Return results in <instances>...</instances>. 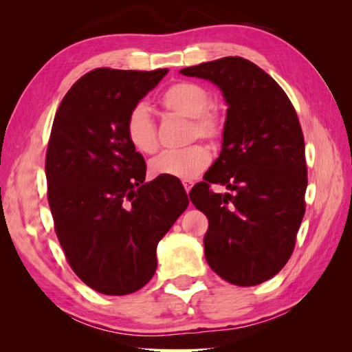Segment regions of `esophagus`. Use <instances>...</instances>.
Returning a JSON list of instances; mask_svg holds the SVG:
<instances>
[{
  "instance_id": "obj_1",
  "label": "esophagus",
  "mask_w": 352,
  "mask_h": 352,
  "mask_svg": "<svg viewBox=\"0 0 352 352\" xmlns=\"http://www.w3.org/2000/svg\"><path fill=\"white\" fill-rule=\"evenodd\" d=\"M183 186H184V189H186V192H189L190 188L194 186V182L192 180H184L183 182Z\"/></svg>"
}]
</instances>
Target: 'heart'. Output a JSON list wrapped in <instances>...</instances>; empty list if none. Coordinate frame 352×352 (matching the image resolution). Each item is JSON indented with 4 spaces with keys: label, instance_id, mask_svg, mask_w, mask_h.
I'll return each mask as SVG.
<instances>
[{
    "label": "heart",
    "instance_id": "obj_1",
    "mask_svg": "<svg viewBox=\"0 0 352 352\" xmlns=\"http://www.w3.org/2000/svg\"><path fill=\"white\" fill-rule=\"evenodd\" d=\"M160 104L172 115L190 119L189 140L201 138L217 142L223 135V119L211 107V94L204 85L182 80L166 88ZM126 133L136 151L151 155L158 148L157 126L146 104H138L130 110L126 121ZM208 148L194 144L183 151H166L148 163V170L155 177H172L192 180L210 164Z\"/></svg>",
    "mask_w": 352,
    "mask_h": 352
}]
</instances>
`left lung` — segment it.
Segmentation results:
<instances>
[{
    "label": "left lung",
    "instance_id": "1",
    "mask_svg": "<svg viewBox=\"0 0 352 352\" xmlns=\"http://www.w3.org/2000/svg\"><path fill=\"white\" fill-rule=\"evenodd\" d=\"M212 82L228 107L222 151L189 199L208 217V265L234 285L250 287L289 261L305 216V138L287 94L242 57L180 69ZM229 189L212 193L209 183Z\"/></svg>",
    "mask_w": 352,
    "mask_h": 352
}]
</instances>
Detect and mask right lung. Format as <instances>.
Segmentation results:
<instances>
[{
    "label": "right lung",
    "mask_w": 352,
    "mask_h": 352,
    "mask_svg": "<svg viewBox=\"0 0 352 352\" xmlns=\"http://www.w3.org/2000/svg\"><path fill=\"white\" fill-rule=\"evenodd\" d=\"M98 68L65 94L46 152L47 201L71 269L104 295H129L151 281L157 245L189 205L170 177L146 182L130 144V110L168 74Z\"/></svg>",
    "instance_id": "add662e5"
}]
</instances>
